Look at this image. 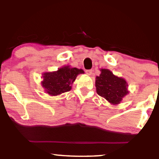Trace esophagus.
<instances>
[{
    "instance_id": "esophagus-1",
    "label": "esophagus",
    "mask_w": 159,
    "mask_h": 159,
    "mask_svg": "<svg viewBox=\"0 0 159 159\" xmlns=\"http://www.w3.org/2000/svg\"><path fill=\"white\" fill-rule=\"evenodd\" d=\"M85 73H86L88 75L90 76V75L93 74V71H92V70H86V71H85Z\"/></svg>"
}]
</instances>
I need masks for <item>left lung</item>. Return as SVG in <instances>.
<instances>
[{"mask_svg":"<svg viewBox=\"0 0 159 159\" xmlns=\"http://www.w3.org/2000/svg\"><path fill=\"white\" fill-rule=\"evenodd\" d=\"M101 75L95 78L96 92L110 103H120L129 91L127 82L125 79L115 76L109 69H101Z\"/></svg>","mask_w":159,"mask_h":159,"instance_id":"left-lung-1","label":"left lung"}]
</instances>
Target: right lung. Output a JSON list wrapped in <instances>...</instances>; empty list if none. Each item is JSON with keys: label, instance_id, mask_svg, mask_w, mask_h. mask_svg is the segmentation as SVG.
Returning <instances> with one entry per match:
<instances>
[{"label": "right lung", "instance_id": "add662e5", "mask_svg": "<svg viewBox=\"0 0 159 159\" xmlns=\"http://www.w3.org/2000/svg\"><path fill=\"white\" fill-rule=\"evenodd\" d=\"M80 74H84V71L81 69L66 66L58 69L56 71L43 73V80L41 84L46 93L55 96L70 90L71 84Z\"/></svg>", "mask_w": 159, "mask_h": 159}]
</instances>
